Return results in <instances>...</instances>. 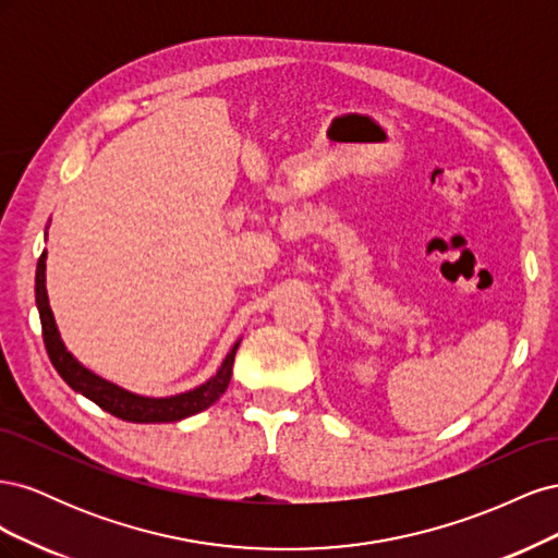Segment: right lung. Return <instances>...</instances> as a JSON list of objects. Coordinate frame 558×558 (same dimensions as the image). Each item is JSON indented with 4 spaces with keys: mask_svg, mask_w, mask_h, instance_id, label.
Masks as SVG:
<instances>
[{
    "mask_svg": "<svg viewBox=\"0 0 558 558\" xmlns=\"http://www.w3.org/2000/svg\"><path fill=\"white\" fill-rule=\"evenodd\" d=\"M46 256L44 251L41 258L37 263V283H35V295H37V310L41 318V330H44V344L48 351V359L58 369V375L70 384L76 393L86 396L95 404H99L105 412L132 421V424H172V421H181L185 416H193L202 410H207L209 404H214L218 398L226 393V388L232 377V363H234V353H238V347L242 340L234 342L226 361L218 367V373L207 379L205 384H199L191 391L177 393V396H167V398H148V396H137L128 391V388H121L113 381H107L99 375H95L93 369L86 365H81L70 351H66L60 330L56 326V316L50 312L48 305V293H46Z\"/></svg>",
    "mask_w": 558,
    "mask_h": 558,
    "instance_id": "1",
    "label": "right lung"
}]
</instances>
